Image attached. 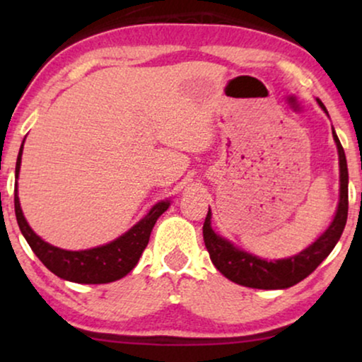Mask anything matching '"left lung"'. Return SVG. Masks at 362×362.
<instances>
[{
  "instance_id": "1",
  "label": "left lung",
  "mask_w": 362,
  "mask_h": 362,
  "mask_svg": "<svg viewBox=\"0 0 362 362\" xmlns=\"http://www.w3.org/2000/svg\"><path fill=\"white\" fill-rule=\"evenodd\" d=\"M321 108L326 112L323 103L318 100ZM328 113V112H326ZM333 138L339 153V204L338 211L331 226L326 229L323 235L310 245L308 249L300 252L298 255L290 259L267 262L259 257L247 254L230 244L229 240L222 239L211 229V209L207 211L202 234H204V244L209 252V257L216 269L227 279L235 284L250 286V288L260 290H279L288 288L306 279L311 272L316 270L321 262L331 254L334 245L338 244L341 234H343L346 221H348V163L339 138L333 130Z\"/></svg>"
}]
</instances>
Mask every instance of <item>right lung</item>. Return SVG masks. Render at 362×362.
<instances>
[{"instance_id": "obj_1", "label": "right lung", "mask_w": 362, "mask_h": 362, "mask_svg": "<svg viewBox=\"0 0 362 362\" xmlns=\"http://www.w3.org/2000/svg\"><path fill=\"white\" fill-rule=\"evenodd\" d=\"M21 155L23 145L16 160V177L19 166H21ZM16 191L18 189H14V212H16L19 229H21L24 239L28 240L29 247L52 274H56L64 280L76 281V284H110V281H115L130 274L148 245L153 226H155L158 217L170 206V202H158L148 212L146 217H143L127 234L118 237L110 244L95 247V249L74 252L57 249V247L47 244L41 237L34 234L31 227L28 226L26 219H24Z\"/></svg>"}]
</instances>
